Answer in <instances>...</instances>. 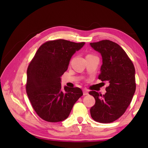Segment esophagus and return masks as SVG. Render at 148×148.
I'll return each mask as SVG.
<instances>
[{
	"instance_id": "1",
	"label": "esophagus",
	"mask_w": 148,
	"mask_h": 148,
	"mask_svg": "<svg viewBox=\"0 0 148 148\" xmlns=\"http://www.w3.org/2000/svg\"><path fill=\"white\" fill-rule=\"evenodd\" d=\"M83 93H84V95H89V92H88V91H87V90L84 89L83 90Z\"/></svg>"
}]
</instances>
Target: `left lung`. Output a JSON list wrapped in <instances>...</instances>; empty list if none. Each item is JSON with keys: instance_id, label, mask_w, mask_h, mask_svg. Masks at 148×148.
<instances>
[{"instance_id": "obj_1", "label": "left lung", "mask_w": 148, "mask_h": 148, "mask_svg": "<svg viewBox=\"0 0 148 148\" xmlns=\"http://www.w3.org/2000/svg\"><path fill=\"white\" fill-rule=\"evenodd\" d=\"M90 46L102 56L99 79L110 84L104 95L89 92L95 99L90 113L95 121L108 123L119 118L131 104L136 90L135 69L123 49L115 42L105 40Z\"/></svg>"}]
</instances>
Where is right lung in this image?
I'll return each instance as SVG.
<instances>
[{
	"mask_svg": "<svg viewBox=\"0 0 148 148\" xmlns=\"http://www.w3.org/2000/svg\"><path fill=\"white\" fill-rule=\"evenodd\" d=\"M85 42L66 40L47 42L39 47L27 69V93L36 114L48 122L68 118L74 104L83 95L79 87L61 89V77L73 55Z\"/></svg>",
	"mask_w": 148,
	"mask_h": 148,
	"instance_id": "obj_1",
	"label": "right lung"
}]
</instances>
